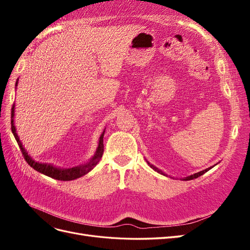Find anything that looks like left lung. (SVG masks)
I'll return each instance as SVG.
<instances>
[{"label": "left lung", "mask_w": 250, "mask_h": 250, "mask_svg": "<svg viewBox=\"0 0 250 250\" xmlns=\"http://www.w3.org/2000/svg\"><path fill=\"white\" fill-rule=\"evenodd\" d=\"M149 164V163H148ZM149 166H150V167L151 168H152V169H154L155 171H157L158 173H161V174H164V175H166V174L164 173V172H162L161 170H158L156 167H154V166L153 165H150L149 164ZM211 168V167H210ZM210 168H208V169H206V170H203V171H200V172H198V173H195V174H193V175H191V176H188V177H185L184 178V180H191V179H194V178H197V177H199V176H201V175H203V174L204 173H206V172H208Z\"/></svg>", "instance_id": "left-lung-1"}]
</instances>
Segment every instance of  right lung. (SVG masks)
Masks as SVG:
<instances>
[{
  "mask_svg": "<svg viewBox=\"0 0 250 250\" xmlns=\"http://www.w3.org/2000/svg\"><path fill=\"white\" fill-rule=\"evenodd\" d=\"M16 84L18 85V81ZM13 118H14V104L12 105V108H11V131L19 144L20 149L21 151L22 155H24V158L26 160V162L30 165V167H32L37 172L42 173V174H44V175H47V176L52 177L54 179H57V180H63V181L73 180V179H76L83 175H85V174H87L89 171H92L96 167V165L101 160V157L103 155V151H104L103 137H104L105 130L100 135L99 145H98L95 155L93 156L92 160H90L88 163H86L85 165L78 166V167H74V168H70V169H62V168L54 167V166L49 165V164H42V163L35 162L34 160H32V157H30V155H28V152L25 150V148L22 147L21 143L18 137L16 127H14Z\"/></svg>",
  "mask_w": 250,
  "mask_h": 250,
  "instance_id": "add662e5",
  "label": "right lung"
}]
</instances>
